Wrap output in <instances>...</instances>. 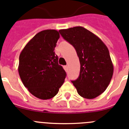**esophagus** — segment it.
Listing matches in <instances>:
<instances>
[{"label":"esophagus","mask_w":129,"mask_h":129,"mask_svg":"<svg viewBox=\"0 0 129 129\" xmlns=\"http://www.w3.org/2000/svg\"><path fill=\"white\" fill-rule=\"evenodd\" d=\"M63 68H64V69H65V70H68V66H65L63 67Z\"/></svg>","instance_id":"esophagus-1"}]
</instances>
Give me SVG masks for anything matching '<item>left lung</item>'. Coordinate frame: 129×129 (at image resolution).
I'll return each mask as SVG.
<instances>
[{
  "mask_svg": "<svg viewBox=\"0 0 129 129\" xmlns=\"http://www.w3.org/2000/svg\"><path fill=\"white\" fill-rule=\"evenodd\" d=\"M75 48L80 62L78 78L72 81L80 96L94 99L105 91L113 74V65L106 45L83 27L59 30Z\"/></svg>",
  "mask_w": 129,
  "mask_h": 129,
  "instance_id": "8db88e82",
  "label": "left lung"
}]
</instances>
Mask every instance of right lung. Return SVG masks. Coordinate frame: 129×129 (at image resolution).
<instances>
[{"label":"right lung","mask_w":129,"mask_h":129,"mask_svg":"<svg viewBox=\"0 0 129 129\" xmlns=\"http://www.w3.org/2000/svg\"><path fill=\"white\" fill-rule=\"evenodd\" d=\"M59 38L57 30L41 31L27 43L20 54L21 80L30 93L40 99L56 95L66 76L54 52Z\"/></svg>","instance_id":"obj_1"}]
</instances>
